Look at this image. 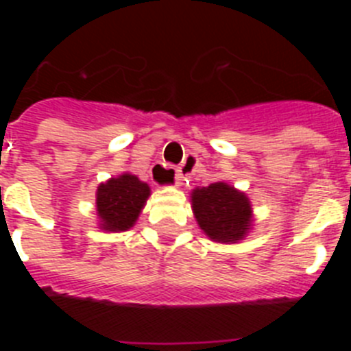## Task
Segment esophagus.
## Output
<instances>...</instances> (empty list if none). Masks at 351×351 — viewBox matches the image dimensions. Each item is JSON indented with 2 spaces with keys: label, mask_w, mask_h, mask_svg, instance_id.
Wrapping results in <instances>:
<instances>
[{
  "label": "esophagus",
  "mask_w": 351,
  "mask_h": 351,
  "mask_svg": "<svg viewBox=\"0 0 351 351\" xmlns=\"http://www.w3.org/2000/svg\"><path fill=\"white\" fill-rule=\"evenodd\" d=\"M188 169H190V165H188V163H184L181 169H176V184H178V186L184 184L186 176H188V173H186V170H188ZM169 172H170V170L167 169L165 165H156L153 169V176H156L158 179L169 178Z\"/></svg>",
  "instance_id": "esophagus-1"
}]
</instances>
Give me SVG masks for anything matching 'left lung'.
<instances>
[{
  "label": "left lung",
  "instance_id": "8db88e82",
  "mask_svg": "<svg viewBox=\"0 0 351 351\" xmlns=\"http://www.w3.org/2000/svg\"><path fill=\"white\" fill-rule=\"evenodd\" d=\"M200 230L219 244H237L253 228V206L244 191L225 181L197 186L190 195Z\"/></svg>",
  "mask_w": 351,
  "mask_h": 351
}]
</instances>
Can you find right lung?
I'll use <instances>...</instances> for the list:
<instances>
[{"mask_svg": "<svg viewBox=\"0 0 351 351\" xmlns=\"http://www.w3.org/2000/svg\"><path fill=\"white\" fill-rule=\"evenodd\" d=\"M149 197L151 188L147 182L130 172L101 182L96 190L98 228L110 234L130 230L137 223Z\"/></svg>", "mask_w": 351, "mask_h": 351, "instance_id": "obj_1", "label": "right lung"}]
</instances>
